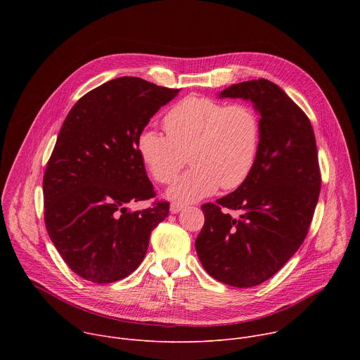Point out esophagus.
<instances>
[{
  "mask_svg": "<svg viewBox=\"0 0 360 360\" xmlns=\"http://www.w3.org/2000/svg\"><path fill=\"white\" fill-rule=\"evenodd\" d=\"M182 210H184L182 203H171V207H169L171 214H179Z\"/></svg>",
  "mask_w": 360,
  "mask_h": 360,
  "instance_id": "34e87169",
  "label": "esophagus"
}]
</instances>
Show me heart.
<instances>
[{
  "mask_svg": "<svg viewBox=\"0 0 360 360\" xmlns=\"http://www.w3.org/2000/svg\"><path fill=\"white\" fill-rule=\"evenodd\" d=\"M168 134L146 128L138 152L152 178L171 184L189 161L192 168L178 178L168 196L195 202L240 186L252 172L261 145V118L243 102L224 104L207 96H186L165 115Z\"/></svg>",
  "mask_w": 360,
  "mask_h": 360,
  "instance_id": "heart-1",
  "label": "heart"
}]
</instances>
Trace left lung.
Listing matches in <instances>:
<instances>
[{"mask_svg":"<svg viewBox=\"0 0 360 360\" xmlns=\"http://www.w3.org/2000/svg\"><path fill=\"white\" fill-rule=\"evenodd\" d=\"M218 96L252 102L261 117V145L246 181L202 207L195 248L212 278L250 288L272 278L307 235L321 192L316 141L304 112L268 79L233 84ZM228 209L241 215L232 219Z\"/></svg>","mask_w":360,"mask_h":360,"instance_id":"left-lung-1","label":"left lung"}]
</instances>
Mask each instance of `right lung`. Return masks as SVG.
<instances>
[{
    "mask_svg": "<svg viewBox=\"0 0 360 360\" xmlns=\"http://www.w3.org/2000/svg\"><path fill=\"white\" fill-rule=\"evenodd\" d=\"M136 77L85 94L67 115L44 174V218L65 264L94 283L131 275L169 203L129 211L155 192L138 152L149 120L178 95Z\"/></svg>",
    "mask_w": 360,
    "mask_h": 360,
    "instance_id": "1",
    "label": "right lung"
}]
</instances>
